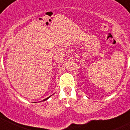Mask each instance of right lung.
<instances>
[{"mask_svg":"<svg viewBox=\"0 0 130 130\" xmlns=\"http://www.w3.org/2000/svg\"><path fill=\"white\" fill-rule=\"evenodd\" d=\"M53 94H52V95H53ZM52 95L50 96H49V97H47V98H46V99H44V100H42V101H45V100H47V99H49V98H50V97H51V96H52ZM34 103H36V102H34Z\"/></svg>","mask_w":130,"mask_h":130,"instance_id":"right-lung-1","label":"right lung"}]
</instances>
